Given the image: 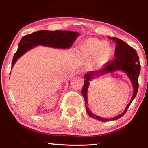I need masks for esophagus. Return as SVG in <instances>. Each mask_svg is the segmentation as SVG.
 <instances>
[{"instance_id": "1", "label": "esophagus", "mask_w": 148, "mask_h": 148, "mask_svg": "<svg viewBox=\"0 0 148 148\" xmlns=\"http://www.w3.org/2000/svg\"><path fill=\"white\" fill-rule=\"evenodd\" d=\"M85 73H86V69H84V68L82 69H80L78 72L79 75L81 76V77L84 76Z\"/></svg>"}]
</instances>
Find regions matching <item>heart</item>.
I'll return each instance as SVG.
<instances>
[{
    "label": "heart",
    "mask_w": 148,
    "mask_h": 148,
    "mask_svg": "<svg viewBox=\"0 0 148 148\" xmlns=\"http://www.w3.org/2000/svg\"><path fill=\"white\" fill-rule=\"evenodd\" d=\"M79 50L84 57L95 58L97 65H102L109 61L114 54V48L109 42L94 38L83 40Z\"/></svg>",
    "instance_id": "obj_1"
}]
</instances>
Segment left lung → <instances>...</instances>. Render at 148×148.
I'll list each match as a JSON object with an SVG mask.
<instances>
[{"instance_id": "left-lung-1", "label": "left lung", "mask_w": 148, "mask_h": 148, "mask_svg": "<svg viewBox=\"0 0 148 148\" xmlns=\"http://www.w3.org/2000/svg\"><path fill=\"white\" fill-rule=\"evenodd\" d=\"M111 40H114L116 43L114 56L116 58L111 62H109L106 64L104 68L99 71H89L85 75L84 84L82 90V94L84 97L86 108L88 114L91 117L102 122H106L109 121H114L122 117L126 113L127 109L130 106L133 99L135 98L138 91V78L140 73L141 65L139 60V57L134 48L131 47L126 42L117 38H110ZM117 70H121L125 72L130 79L134 88L133 96L130 102L127 105L125 110L121 115L111 119L102 118L92 113L88 108L87 105V90L89 85V82L94 78L103 75L105 74L110 73Z\"/></svg>"}]
</instances>
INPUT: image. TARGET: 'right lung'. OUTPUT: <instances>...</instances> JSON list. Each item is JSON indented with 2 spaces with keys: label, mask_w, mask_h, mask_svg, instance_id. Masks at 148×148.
Segmentation results:
<instances>
[{
  "label": "right lung",
  "mask_w": 148,
  "mask_h": 148,
  "mask_svg": "<svg viewBox=\"0 0 148 148\" xmlns=\"http://www.w3.org/2000/svg\"><path fill=\"white\" fill-rule=\"evenodd\" d=\"M79 34L71 31H48L41 30L23 36L20 40L19 47L14 54L11 69L20 56L23 55L28 50L38 45L48 46L55 48L67 49L71 47L73 42Z\"/></svg>",
  "instance_id": "1"
}]
</instances>
